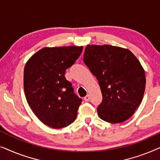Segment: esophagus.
Wrapping results in <instances>:
<instances>
[{
    "mask_svg": "<svg viewBox=\"0 0 160 160\" xmlns=\"http://www.w3.org/2000/svg\"><path fill=\"white\" fill-rule=\"evenodd\" d=\"M84 100L86 102H88V101H89V100H90V96H89V95H87L84 97Z\"/></svg>",
    "mask_w": 160,
    "mask_h": 160,
    "instance_id": "esophagus-1",
    "label": "esophagus"
}]
</instances>
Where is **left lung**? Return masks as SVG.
Here are the masks:
<instances>
[{"label":"left lung","mask_w":160,"mask_h":160,"mask_svg":"<svg viewBox=\"0 0 160 160\" xmlns=\"http://www.w3.org/2000/svg\"><path fill=\"white\" fill-rule=\"evenodd\" d=\"M83 60L99 83L102 100L97 111L100 119L114 124L132 117L146 87L145 71L136 57L119 47L87 45Z\"/></svg>","instance_id":"obj_1"}]
</instances>
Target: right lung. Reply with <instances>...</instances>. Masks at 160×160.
I'll list each match as a JSON object with an SVG mask.
<instances>
[{"instance_id": "1", "label": "right lung", "mask_w": 160, "mask_h": 160, "mask_svg": "<svg viewBox=\"0 0 160 160\" xmlns=\"http://www.w3.org/2000/svg\"><path fill=\"white\" fill-rule=\"evenodd\" d=\"M83 47H44L35 53L24 69V91L32 112L54 129L75 121L82 99L73 93L65 71L82 54Z\"/></svg>"}]
</instances>
